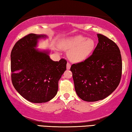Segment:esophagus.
Segmentation results:
<instances>
[{"instance_id":"34e87169","label":"esophagus","mask_w":132,"mask_h":132,"mask_svg":"<svg viewBox=\"0 0 132 132\" xmlns=\"http://www.w3.org/2000/svg\"><path fill=\"white\" fill-rule=\"evenodd\" d=\"M70 67H71V64L69 62H67V69L69 70L70 69Z\"/></svg>"}]
</instances>
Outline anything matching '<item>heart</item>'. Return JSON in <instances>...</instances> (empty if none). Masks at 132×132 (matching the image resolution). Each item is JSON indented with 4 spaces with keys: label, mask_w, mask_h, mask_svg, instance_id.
<instances>
[{
    "label": "heart",
    "mask_w": 132,
    "mask_h": 132,
    "mask_svg": "<svg viewBox=\"0 0 132 132\" xmlns=\"http://www.w3.org/2000/svg\"><path fill=\"white\" fill-rule=\"evenodd\" d=\"M94 39L77 35L61 41L59 46L63 49L70 50L68 56L70 60L80 62L88 58L95 47Z\"/></svg>",
    "instance_id": "obj_1"
}]
</instances>
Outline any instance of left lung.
I'll return each mask as SVG.
<instances>
[{
    "label": "left lung",
    "mask_w": 132,
    "mask_h": 132,
    "mask_svg": "<svg viewBox=\"0 0 132 132\" xmlns=\"http://www.w3.org/2000/svg\"><path fill=\"white\" fill-rule=\"evenodd\" d=\"M98 43L93 55L73 64L75 91L82 100L97 102L111 95L118 87L122 74V59L118 47L106 36L98 34Z\"/></svg>",
    "instance_id": "obj_1"
}]
</instances>
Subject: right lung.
<instances>
[{
	"label": "right lung",
	"mask_w": 132,
	"mask_h": 132,
	"mask_svg": "<svg viewBox=\"0 0 132 132\" xmlns=\"http://www.w3.org/2000/svg\"><path fill=\"white\" fill-rule=\"evenodd\" d=\"M45 35L30 34L15 43L11 53V80L23 98L32 103L47 102L56 95L58 81L66 70L67 61H53L49 51L35 47Z\"/></svg>",
	"instance_id": "1"
}]
</instances>
